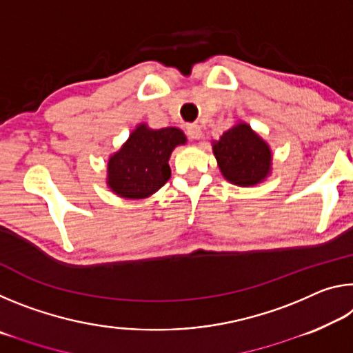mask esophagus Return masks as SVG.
I'll use <instances>...</instances> for the list:
<instances>
[{
	"instance_id": "1",
	"label": "esophagus",
	"mask_w": 353,
	"mask_h": 353,
	"mask_svg": "<svg viewBox=\"0 0 353 353\" xmlns=\"http://www.w3.org/2000/svg\"><path fill=\"white\" fill-rule=\"evenodd\" d=\"M187 135L191 140H199L202 137V129L198 124H188L187 126Z\"/></svg>"
}]
</instances>
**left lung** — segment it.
<instances>
[{
  "label": "left lung",
  "instance_id": "obj_1",
  "mask_svg": "<svg viewBox=\"0 0 353 353\" xmlns=\"http://www.w3.org/2000/svg\"><path fill=\"white\" fill-rule=\"evenodd\" d=\"M212 148L227 182L238 187H254L271 174V148L248 123H235L219 140L212 141Z\"/></svg>",
  "mask_w": 353,
  "mask_h": 353
}]
</instances>
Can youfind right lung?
Segmentation results:
<instances>
[{
	"instance_id": "obj_1",
	"label": "right lung",
	"mask_w": 353,
	"mask_h": 353,
	"mask_svg": "<svg viewBox=\"0 0 353 353\" xmlns=\"http://www.w3.org/2000/svg\"><path fill=\"white\" fill-rule=\"evenodd\" d=\"M187 137L179 128L151 129L137 124L123 146L107 160V187L119 198L145 199L171 177L170 157Z\"/></svg>"
}]
</instances>
